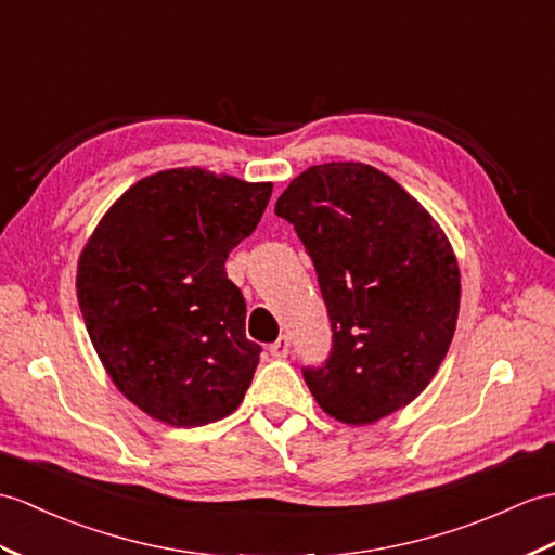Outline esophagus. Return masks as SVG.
<instances>
[{"label": "esophagus", "instance_id": "1", "mask_svg": "<svg viewBox=\"0 0 555 555\" xmlns=\"http://www.w3.org/2000/svg\"><path fill=\"white\" fill-rule=\"evenodd\" d=\"M269 352H272L274 359H286L291 352V340L288 336H281L276 343L269 345Z\"/></svg>", "mask_w": 555, "mask_h": 555}]
</instances>
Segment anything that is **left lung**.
I'll use <instances>...</instances> for the list:
<instances>
[{"label": "left lung", "mask_w": 555, "mask_h": 555, "mask_svg": "<svg viewBox=\"0 0 555 555\" xmlns=\"http://www.w3.org/2000/svg\"><path fill=\"white\" fill-rule=\"evenodd\" d=\"M274 212L298 231L328 307L333 350L305 383L331 418L371 425L428 388L452 345L461 272L423 205L366 163L307 167Z\"/></svg>", "instance_id": "8db88e82"}]
</instances>
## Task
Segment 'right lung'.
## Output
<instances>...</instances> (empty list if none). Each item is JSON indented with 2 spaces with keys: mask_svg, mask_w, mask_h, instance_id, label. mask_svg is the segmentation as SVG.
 Here are the masks:
<instances>
[{
  "mask_svg": "<svg viewBox=\"0 0 555 555\" xmlns=\"http://www.w3.org/2000/svg\"><path fill=\"white\" fill-rule=\"evenodd\" d=\"M272 182L203 167L139 179L115 201L77 260V302L111 380L175 428L234 414L260 362L246 300L224 262L248 238Z\"/></svg>",
  "mask_w": 555,
  "mask_h": 555,
  "instance_id": "right-lung-1",
  "label": "right lung"
}]
</instances>
